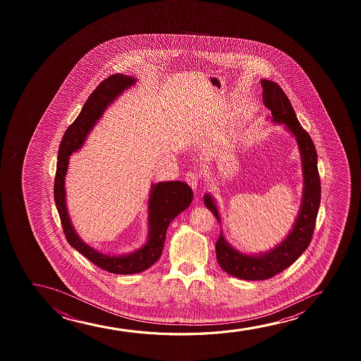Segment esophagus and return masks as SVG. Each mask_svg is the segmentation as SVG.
Segmentation results:
<instances>
[{
  "label": "esophagus",
  "mask_w": 361,
  "mask_h": 361,
  "mask_svg": "<svg viewBox=\"0 0 361 361\" xmlns=\"http://www.w3.org/2000/svg\"><path fill=\"white\" fill-rule=\"evenodd\" d=\"M185 180H186V183L193 188V190H196L198 188V181H200V178H198V175L196 173H186V176H185Z\"/></svg>",
  "instance_id": "34e87169"
}]
</instances>
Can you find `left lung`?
Instances as JSON below:
<instances>
[{"instance_id":"8db88e82","label":"left lung","mask_w":361,"mask_h":361,"mask_svg":"<svg viewBox=\"0 0 361 361\" xmlns=\"http://www.w3.org/2000/svg\"><path fill=\"white\" fill-rule=\"evenodd\" d=\"M262 104L271 111L267 117L272 124L283 126L296 140L301 155L302 190L301 204L291 231L277 245L267 252H243L228 242L224 232H221L216 243V255L219 267L232 276L257 281L275 276L279 272L292 265L302 252L306 250L314 232L317 213L321 204V178L318 173V158L316 148L310 134L302 128L292 109L290 99L279 85L270 80L262 79ZM204 206L222 223L216 198L209 192L203 196Z\"/></svg>"}]
</instances>
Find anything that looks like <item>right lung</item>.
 <instances>
[{"mask_svg":"<svg viewBox=\"0 0 361 361\" xmlns=\"http://www.w3.org/2000/svg\"><path fill=\"white\" fill-rule=\"evenodd\" d=\"M137 84V79L128 75H111L97 86L81 109L74 123L66 129L60 143L55 173L54 200L58 208L65 237L70 245L81 252L94 265L117 275H130L147 270L159 260L163 252L166 231L175 217L190 207L193 192L183 181H160L150 185L148 198V235L142 247L127 254H107L91 247L75 231L66 206L65 178L71 154L84 147L87 135L94 128L109 106L123 92Z\"/></svg>","mask_w":361,"mask_h":361,"instance_id":"right-lung-1","label":"right lung"}]
</instances>
